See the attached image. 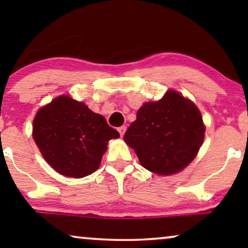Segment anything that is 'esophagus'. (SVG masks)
I'll list each match as a JSON object with an SVG mask.
<instances>
[{"mask_svg": "<svg viewBox=\"0 0 248 248\" xmlns=\"http://www.w3.org/2000/svg\"><path fill=\"white\" fill-rule=\"evenodd\" d=\"M117 131H118V133L121 134V137H123L124 133H125V131H126V126H121V127H118Z\"/></svg>", "mask_w": 248, "mask_h": 248, "instance_id": "34e87169", "label": "esophagus"}]
</instances>
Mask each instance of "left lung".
Here are the masks:
<instances>
[{
  "mask_svg": "<svg viewBox=\"0 0 248 248\" xmlns=\"http://www.w3.org/2000/svg\"><path fill=\"white\" fill-rule=\"evenodd\" d=\"M205 126L199 108L177 91L144 103L124 134L142 167L158 175L181 171L196 157Z\"/></svg>",
  "mask_w": 248,
  "mask_h": 248,
  "instance_id": "8db88e82",
  "label": "left lung"
}]
</instances>
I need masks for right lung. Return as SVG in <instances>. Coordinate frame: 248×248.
<instances>
[{
  "label": "right lung",
  "instance_id": "1",
  "mask_svg": "<svg viewBox=\"0 0 248 248\" xmlns=\"http://www.w3.org/2000/svg\"><path fill=\"white\" fill-rule=\"evenodd\" d=\"M118 137L104 116L65 94L40 108L33 118L32 138L44 159L67 177L96 171L108 141Z\"/></svg>",
  "mask_w": 248,
  "mask_h": 248
}]
</instances>
